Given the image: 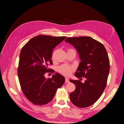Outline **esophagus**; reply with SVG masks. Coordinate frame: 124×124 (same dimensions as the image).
Returning <instances> with one entry per match:
<instances>
[{"instance_id":"obj_1","label":"esophagus","mask_w":124,"mask_h":124,"mask_svg":"<svg viewBox=\"0 0 124 124\" xmlns=\"http://www.w3.org/2000/svg\"><path fill=\"white\" fill-rule=\"evenodd\" d=\"M65 83H69V79L68 78H65Z\"/></svg>"}]
</instances>
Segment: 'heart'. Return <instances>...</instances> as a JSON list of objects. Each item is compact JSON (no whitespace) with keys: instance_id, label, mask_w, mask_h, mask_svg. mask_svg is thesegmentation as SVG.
I'll use <instances>...</instances> for the list:
<instances>
[{"instance_id":"heart-1","label":"heart","mask_w":124,"mask_h":124,"mask_svg":"<svg viewBox=\"0 0 124 124\" xmlns=\"http://www.w3.org/2000/svg\"><path fill=\"white\" fill-rule=\"evenodd\" d=\"M73 69L74 68L72 66H70L67 65H63L59 68L58 71L59 72V73L65 76H69L71 74Z\"/></svg>"}]
</instances>
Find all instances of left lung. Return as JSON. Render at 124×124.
I'll return each instance as SVG.
<instances>
[{"instance_id": "8db88e82", "label": "left lung", "mask_w": 124, "mask_h": 124, "mask_svg": "<svg viewBox=\"0 0 124 124\" xmlns=\"http://www.w3.org/2000/svg\"><path fill=\"white\" fill-rule=\"evenodd\" d=\"M65 41L77 49L81 60L75 73L80 80H70L76 87L70 98L76 106L88 107L99 99L105 88L110 69L107 52L103 44L91 37L68 38ZM83 77L84 82L80 81Z\"/></svg>"}]
</instances>
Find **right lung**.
Returning a JSON list of instances; mask_svg holds the SVG:
<instances>
[{
  "mask_svg": "<svg viewBox=\"0 0 124 124\" xmlns=\"http://www.w3.org/2000/svg\"><path fill=\"white\" fill-rule=\"evenodd\" d=\"M66 38L39 35L32 38L21 49L18 68L19 80L25 96L35 105L49 103L64 83V77L58 73L47 79L44 74L54 72L48 68L53 64L52 51Z\"/></svg>",
  "mask_w": 124,
  "mask_h": 124,
  "instance_id": "add662e5",
  "label": "right lung"
}]
</instances>
